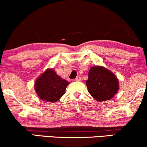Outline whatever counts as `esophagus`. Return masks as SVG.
<instances>
[{
    "mask_svg": "<svg viewBox=\"0 0 147 147\" xmlns=\"http://www.w3.org/2000/svg\"><path fill=\"white\" fill-rule=\"evenodd\" d=\"M81 80H82V78H81V77H77V78L75 79V81H77V82H80Z\"/></svg>",
    "mask_w": 147,
    "mask_h": 147,
    "instance_id": "esophagus-1",
    "label": "esophagus"
}]
</instances>
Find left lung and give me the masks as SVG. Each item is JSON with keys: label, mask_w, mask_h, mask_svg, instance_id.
I'll return each mask as SVG.
<instances>
[{"label": "left lung", "mask_w": 147, "mask_h": 147, "mask_svg": "<svg viewBox=\"0 0 147 147\" xmlns=\"http://www.w3.org/2000/svg\"><path fill=\"white\" fill-rule=\"evenodd\" d=\"M86 84L90 95L99 102L111 100L119 90V80L115 75L101 65L91 67Z\"/></svg>", "instance_id": "left-lung-1"}]
</instances>
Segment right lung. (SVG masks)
Instances as JSON below:
<instances>
[{
  "instance_id": "right-lung-1",
  "label": "right lung",
  "mask_w": 147,
  "mask_h": 147,
  "mask_svg": "<svg viewBox=\"0 0 147 147\" xmlns=\"http://www.w3.org/2000/svg\"><path fill=\"white\" fill-rule=\"evenodd\" d=\"M69 82L61 78L53 68H48L35 81L34 90L41 100L57 102L65 94Z\"/></svg>"
}]
</instances>
